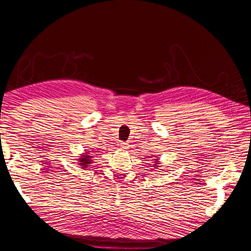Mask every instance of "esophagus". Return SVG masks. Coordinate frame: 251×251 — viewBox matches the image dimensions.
<instances>
[{
	"label": "esophagus",
	"instance_id": "esophagus-1",
	"mask_svg": "<svg viewBox=\"0 0 251 251\" xmlns=\"http://www.w3.org/2000/svg\"><path fill=\"white\" fill-rule=\"evenodd\" d=\"M126 145H127V143H125V142H121V147L122 148H126Z\"/></svg>",
	"mask_w": 251,
	"mask_h": 251
}]
</instances>
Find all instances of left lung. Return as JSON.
I'll list each match as a JSON object with an SVG mask.
<instances>
[{
	"mask_svg": "<svg viewBox=\"0 0 251 251\" xmlns=\"http://www.w3.org/2000/svg\"><path fill=\"white\" fill-rule=\"evenodd\" d=\"M154 161H156V159H154Z\"/></svg>",
	"mask_w": 251,
	"mask_h": 251,
	"instance_id": "8db88e82",
	"label": "left lung"
}]
</instances>
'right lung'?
I'll list each match as a JSON object with an SVG mask.
<instances>
[{
  "mask_svg": "<svg viewBox=\"0 0 251 251\" xmlns=\"http://www.w3.org/2000/svg\"><path fill=\"white\" fill-rule=\"evenodd\" d=\"M89 157H90L89 155H86V156H83L82 158H78L79 162H81L79 164H81L82 166H84V167L87 166L88 164H90V158Z\"/></svg>",
  "mask_w": 251,
  "mask_h": 251,
  "instance_id": "1",
  "label": "right lung"
}]
</instances>
